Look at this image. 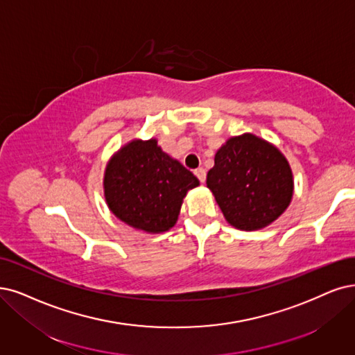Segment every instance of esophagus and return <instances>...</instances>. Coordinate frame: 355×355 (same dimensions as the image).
I'll return each instance as SVG.
<instances>
[{
    "mask_svg": "<svg viewBox=\"0 0 355 355\" xmlns=\"http://www.w3.org/2000/svg\"><path fill=\"white\" fill-rule=\"evenodd\" d=\"M194 175L200 180V182H205V180H206V171H205V168L194 169Z\"/></svg>",
    "mask_w": 355,
    "mask_h": 355,
    "instance_id": "34e87169",
    "label": "esophagus"
}]
</instances>
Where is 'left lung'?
I'll return each instance as SVG.
<instances>
[{"mask_svg":"<svg viewBox=\"0 0 355 355\" xmlns=\"http://www.w3.org/2000/svg\"><path fill=\"white\" fill-rule=\"evenodd\" d=\"M206 184L228 224L241 231L270 225L286 211L294 194L293 169L284 153L252 133L222 144Z\"/></svg>","mask_w":355,"mask_h":355,"instance_id":"obj_1","label":"left lung"}]
</instances>
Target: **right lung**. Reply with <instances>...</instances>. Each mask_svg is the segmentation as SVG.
Wrapping results in <instances>:
<instances>
[{"label":"right lung","mask_w":355,"mask_h":355,"mask_svg":"<svg viewBox=\"0 0 355 355\" xmlns=\"http://www.w3.org/2000/svg\"><path fill=\"white\" fill-rule=\"evenodd\" d=\"M199 180L156 139H133L118 149L103 173L110 211L128 227L161 234L173 228L189 190Z\"/></svg>","instance_id":"1"}]
</instances>
